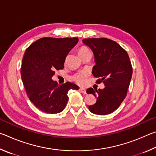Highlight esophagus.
<instances>
[{"instance_id": "34e87169", "label": "esophagus", "mask_w": 156, "mask_h": 156, "mask_svg": "<svg viewBox=\"0 0 156 156\" xmlns=\"http://www.w3.org/2000/svg\"><path fill=\"white\" fill-rule=\"evenodd\" d=\"M80 91L83 94H86V90L83 88H80Z\"/></svg>"}]
</instances>
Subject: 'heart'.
<instances>
[{"instance_id":"obj_1","label":"heart","mask_w":156,"mask_h":156,"mask_svg":"<svg viewBox=\"0 0 156 156\" xmlns=\"http://www.w3.org/2000/svg\"><path fill=\"white\" fill-rule=\"evenodd\" d=\"M88 51H90L88 50V48L83 46V47H81L79 49L78 51L79 55H80L83 53H85ZM86 76H87L86 71H81L80 73H76L75 75L73 76V80L75 81L76 83L80 84V85H82V84H83L84 83V81H85V78L86 77Z\"/></svg>"}]
</instances>
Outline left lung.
Masks as SVG:
<instances>
[{
  "label": "left lung",
  "mask_w": 156,
  "mask_h": 156,
  "mask_svg": "<svg viewBox=\"0 0 156 156\" xmlns=\"http://www.w3.org/2000/svg\"><path fill=\"white\" fill-rule=\"evenodd\" d=\"M83 43L93 52L95 64L92 73L100 78L105 88L95 90L90 88L88 94L97 97V102L88 108L92 113L106 115L115 111L127 95L132 67L129 55L118 43L107 38H88Z\"/></svg>",
  "instance_id": "left-lung-1"
}]
</instances>
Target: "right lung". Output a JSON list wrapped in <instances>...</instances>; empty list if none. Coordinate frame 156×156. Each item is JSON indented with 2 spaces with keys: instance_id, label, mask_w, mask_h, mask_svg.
<instances>
[{
  "instance_id": "obj_1",
  "label": "right lung",
  "mask_w": 156,
  "mask_h": 156,
  "mask_svg": "<svg viewBox=\"0 0 156 156\" xmlns=\"http://www.w3.org/2000/svg\"><path fill=\"white\" fill-rule=\"evenodd\" d=\"M78 41L77 37H44L26 49L22 80L30 101L44 112H61L66 106L69 90H79L73 83L59 85L52 80L55 70L64 68L66 57Z\"/></svg>"
}]
</instances>
